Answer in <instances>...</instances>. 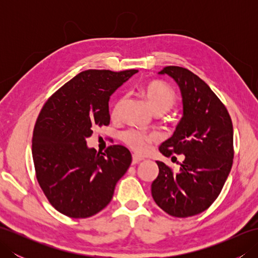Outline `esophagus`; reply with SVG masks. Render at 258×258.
<instances>
[{"label": "esophagus", "instance_id": "1", "mask_svg": "<svg viewBox=\"0 0 258 258\" xmlns=\"http://www.w3.org/2000/svg\"><path fill=\"white\" fill-rule=\"evenodd\" d=\"M142 161H144V157H142L140 155H136V154H133V164H138Z\"/></svg>", "mask_w": 258, "mask_h": 258}]
</instances>
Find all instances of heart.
<instances>
[{
    "label": "heart",
    "mask_w": 258,
    "mask_h": 258,
    "mask_svg": "<svg viewBox=\"0 0 258 258\" xmlns=\"http://www.w3.org/2000/svg\"><path fill=\"white\" fill-rule=\"evenodd\" d=\"M144 96L149 103L150 107L153 112H162L165 113L169 111L175 102H176V96H175L174 91L168 85L162 83V82H151L144 86ZM123 98H119L114 104L112 116L116 117L118 115L119 106L122 104ZM120 139L126 145H128L131 149L136 152H145L149 149V145L156 140L154 134H147L141 132L139 130L130 128L126 130L120 134Z\"/></svg>",
    "instance_id": "obj_1"
}]
</instances>
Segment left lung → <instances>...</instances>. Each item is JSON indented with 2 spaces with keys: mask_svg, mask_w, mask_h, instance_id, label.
I'll return each mask as SVG.
<instances>
[{
  "mask_svg": "<svg viewBox=\"0 0 258 258\" xmlns=\"http://www.w3.org/2000/svg\"><path fill=\"white\" fill-rule=\"evenodd\" d=\"M158 74L176 82L183 103V116L160 152L185 158L177 173L156 161L160 172L152 183V196L169 215L194 216L213 204L231 172L232 119L211 87L187 69L166 67Z\"/></svg>",
  "mask_w": 258,
  "mask_h": 258,
  "instance_id": "left-lung-1",
  "label": "left lung"
}]
</instances>
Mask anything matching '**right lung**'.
Returning a JSON list of instances; mask_svg holds the SVG:
<instances>
[{
  "label": "right lung",
  "instance_id": "right-lung-1",
  "mask_svg": "<svg viewBox=\"0 0 258 258\" xmlns=\"http://www.w3.org/2000/svg\"><path fill=\"white\" fill-rule=\"evenodd\" d=\"M138 72L84 71L54 93L38 114L32 139L36 178L64 215L86 218L101 212L132 163L125 146L97 153L86 139L95 127L109 124V97Z\"/></svg>",
  "mask_w": 258,
  "mask_h": 258
}]
</instances>
